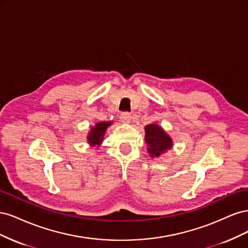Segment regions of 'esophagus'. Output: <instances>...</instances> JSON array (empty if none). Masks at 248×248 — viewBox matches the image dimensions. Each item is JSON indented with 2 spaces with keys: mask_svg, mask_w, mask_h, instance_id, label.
Instances as JSON below:
<instances>
[{
  "mask_svg": "<svg viewBox=\"0 0 248 248\" xmlns=\"http://www.w3.org/2000/svg\"><path fill=\"white\" fill-rule=\"evenodd\" d=\"M120 121L122 123H130L131 115L129 112H123V114H121V116H120Z\"/></svg>",
  "mask_w": 248,
  "mask_h": 248,
  "instance_id": "1",
  "label": "esophagus"
}]
</instances>
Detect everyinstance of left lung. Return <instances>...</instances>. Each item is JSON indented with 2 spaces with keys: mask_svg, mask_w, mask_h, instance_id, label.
I'll return each instance as SVG.
<instances>
[{
  "mask_svg": "<svg viewBox=\"0 0 248 248\" xmlns=\"http://www.w3.org/2000/svg\"><path fill=\"white\" fill-rule=\"evenodd\" d=\"M145 141L149 156L152 158H157L167 153L174 146L172 139L157 123L149 124L145 127Z\"/></svg>",
  "mask_w": 248,
  "mask_h": 248,
  "instance_id": "left-lung-1",
  "label": "left lung"
}]
</instances>
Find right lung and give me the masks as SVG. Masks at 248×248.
<instances>
[{
    "instance_id": "1",
    "label": "right lung",
    "mask_w": 248,
    "mask_h": 248,
    "mask_svg": "<svg viewBox=\"0 0 248 248\" xmlns=\"http://www.w3.org/2000/svg\"><path fill=\"white\" fill-rule=\"evenodd\" d=\"M112 122H97L88 132L87 141L90 147L99 148L104 140V134Z\"/></svg>"
}]
</instances>
